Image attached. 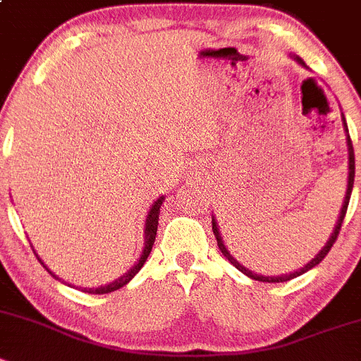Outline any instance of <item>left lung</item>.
<instances>
[{
  "mask_svg": "<svg viewBox=\"0 0 361 361\" xmlns=\"http://www.w3.org/2000/svg\"><path fill=\"white\" fill-rule=\"evenodd\" d=\"M295 61L299 62V64H302V66H304V61H302V59L295 57ZM343 125H345V118H343ZM345 128H347V125H345ZM347 132H349V130H347ZM347 147H349V180H347V193H345V200H343L342 211H340V218H338V221H336L335 231H333L331 238H329V241H327V243H326V247H324V249L320 250V252L317 254V256L313 257V259L310 261V263L306 264V267H302V269H300L299 272H293V274H288V276H279V277H263V276H257V274L250 272V270H247L245 267H241V264L238 263V261L234 259V257L231 256L229 252H227L226 245H224V241H221V238H220V233H218L216 221H214V218H213V233H214V238H216V241H218V249H220V250H221V254H224V256H226V259H229L231 263H233L234 267H236V269L240 270V272H243V274H245V276H249L250 279H254V281H263V283H284V281L293 279V277L300 276V274L308 272V270H312L313 267H317V264H319L320 261H322L324 257L327 256V252H329V250H331L333 243H335L336 238H338L340 229H342L343 218H345V213H347V206H349V198H351L353 184H355V150H353L351 135H347Z\"/></svg>",
  "mask_w": 361,
  "mask_h": 361,
  "instance_id": "8db88e82",
  "label": "left lung"
}]
</instances>
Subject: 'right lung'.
Returning <instances> with one entry per match:
<instances>
[{"mask_svg": "<svg viewBox=\"0 0 361 361\" xmlns=\"http://www.w3.org/2000/svg\"><path fill=\"white\" fill-rule=\"evenodd\" d=\"M163 200H164L163 197L159 198L157 202H155L154 206H152L150 213H148V216H147V229H145V234H147V236H145V240H147V241H145V249H143V254H141L140 261H137V263H135L130 270H128V274H125L123 277H120V279L114 281V283L107 284V286H100V288H89V290L84 288V292H87V293H109V292H114V290H118V288H121V286H125V284H127L128 281H130L132 277L135 276V274L140 272L141 267H143L145 261H147L148 254H150L152 247H154L155 234H157V226H159V207H161ZM37 259H39V257H37ZM39 261H41V259H39ZM41 264H42V267H44V263H42V261H41ZM44 269H46V267H44ZM46 270H48V269H46ZM48 272H49V270H48ZM49 274H51V272H49ZM51 276L55 277V274H51Z\"/></svg>", "mask_w": 361, "mask_h": 361, "instance_id": "obj_1", "label": "right lung"}]
</instances>
